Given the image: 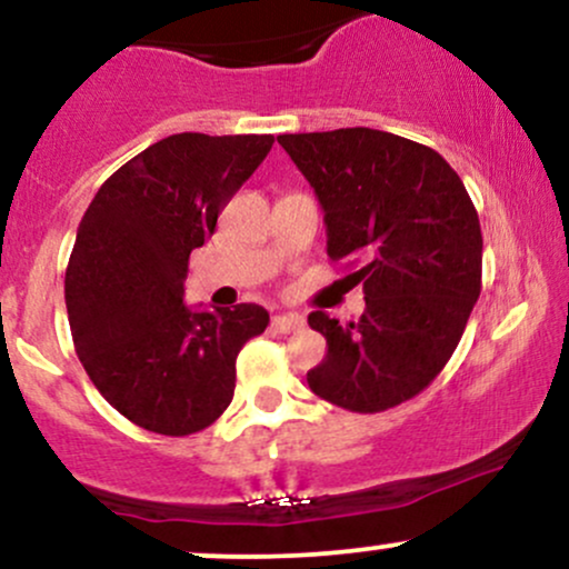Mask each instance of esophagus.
<instances>
[{
  "mask_svg": "<svg viewBox=\"0 0 569 569\" xmlns=\"http://www.w3.org/2000/svg\"><path fill=\"white\" fill-rule=\"evenodd\" d=\"M305 318L302 316H276L272 318V329L280 331V335H291V331L302 329Z\"/></svg>",
  "mask_w": 569,
  "mask_h": 569,
  "instance_id": "esophagus-1",
  "label": "esophagus"
}]
</instances>
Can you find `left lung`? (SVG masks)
<instances>
[{"label": "left lung", "instance_id": "8db88e82", "mask_svg": "<svg viewBox=\"0 0 569 569\" xmlns=\"http://www.w3.org/2000/svg\"><path fill=\"white\" fill-rule=\"evenodd\" d=\"M323 206L331 262L367 293L358 321L307 316L329 352L307 371L323 401L375 415L428 388L481 293V227L466 184L436 149L371 128L278 136Z\"/></svg>", "mask_w": 569, "mask_h": 569}]
</instances>
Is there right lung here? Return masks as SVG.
<instances>
[{
  "instance_id": "right-lung-1",
  "label": "right lung",
  "mask_w": 569,
  "mask_h": 569,
  "mask_svg": "<svg viewBox=\"0 0 569 569\" xmlns=\"http://www.w3.org/2000/svg\"><path fill=\"white\" fill-rule=\"evenodd\" d=\"M272 136L176 133L96 192L67 267L71 339L98 393L143 430L189 436L234 393V358L270 323L264 307L194 312L181 302L189 253L262 166Z\"/></svg>"
}]
</instances>
